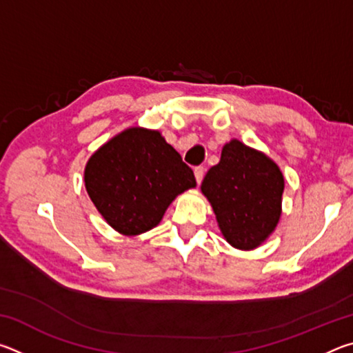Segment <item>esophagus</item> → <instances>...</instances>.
<instances>
[{"label":"esophagus","instance_id":"34e87169","mask_svg":"<svg viewBox=\"0 0 353 353\" xmlns=\"http://www.w3.org/2000/svg\"><path fill=\"white\" fill-rule=\"evenodd\" d=\"M194 177H196V182L201 183L202 179H204V168L202 166H198V168L194 170Z\"/></svg>","mask_w":353,"mask_h":353}]
</instances>
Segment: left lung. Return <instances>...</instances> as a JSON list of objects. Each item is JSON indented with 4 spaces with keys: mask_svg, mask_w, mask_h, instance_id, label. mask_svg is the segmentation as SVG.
I'll use <instances>...</instances> for the list:
<instances>
[{
    "mask_svg": "<svg viewBox=\"0 0 353 353\" xmlns=\"http://www.w3.org/2000/svg\"><path fill=\"white\" fill-rule=\"evenodd\" d=\"M285 179L265 152L232 139L201 185L232 248L252 250L272 235L282 214Z\"/></svg>",
    "mask_w": 353,
    "mask_h": 353,
    "instance_id": "1",
    "label": "left lung"
}]
</instances>
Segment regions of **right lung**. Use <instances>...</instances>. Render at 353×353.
<instances>
[{
    "label": "right lung",
    "instance_id": "obj_1",
    "mask_svg": "<svg viewBox=\"0 0 353 353\" xmlns=\"http://www.w3.org/2000/svg\"><path fill=\"white\" fill-rule=\"evenodd\" d=\"M83 182L101 216L124 236L154 229L171 202L196 187L193 171L165 137L140 126L98 148L83 170Z\"/></svg>",
    "mask_w": 353,
    "mask_h": 353
}]
</instances>
